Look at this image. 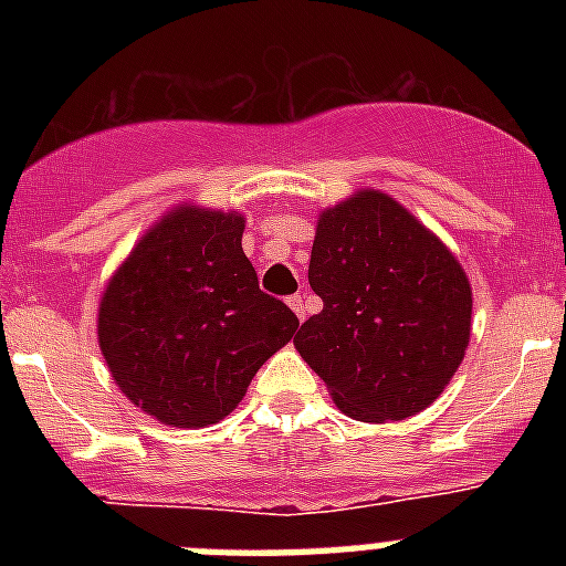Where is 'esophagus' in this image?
I'll use <instances>...</instances> for the list:
<instances>
[{"label": "esophagus", "mask_w": 566, "mask_h": 566, "mask_svg": "<svg viewBox=\"0 0 566 566\" xmlns=\"http://www.w3.org/2000/svg\"><path fill=\"white\" fill-rule=\"evenodd\" d=\"M306 303H308L306 294H294V297H289V308H292V312L297 314L300 323H303V319H306V312H308Z\"/></svg>", "instance_id": "obj_1"}]
</instances>
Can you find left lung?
<instances>
[{
	"mask_svg": "<svg viewBox=\"0 0 566 566\" xmlns=\"http://www.w3.org/2000/svg\"><path fill=\"white\" fill-rule=\"evenodd\" d=\"M308 283L323 312L294 348L359 422H397L437 402L470 343L473 289L457 254L379 189L317 214Z\"/></svg>",
	"mask_w": 566,
	"mask_h": 566,
	"instance_id": "left-lung-1",
	"label": "left lung"
}]
</instances>
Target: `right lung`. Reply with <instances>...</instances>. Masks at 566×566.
Returning a JSON list of instances; mask_svg holds the SVG:
<instances>
[{
  "mask_svg": "<svg viewBox=\"0 0 566 566\" xmlns=\"http://www.w3.org/2000/svg\"><path fill=\"white\" fill-rule=\"evenodd\" d=\"M243 229L240 212L178 203L104 286V363L124 397L161 424L221 422L300 326L286 303L260 292Z\"/></svg>",
  "mask_w": 566,
  "mask_h": 566,
  "instance_id": "obj_1",
  "label": "right lung"
}]
</instances>
